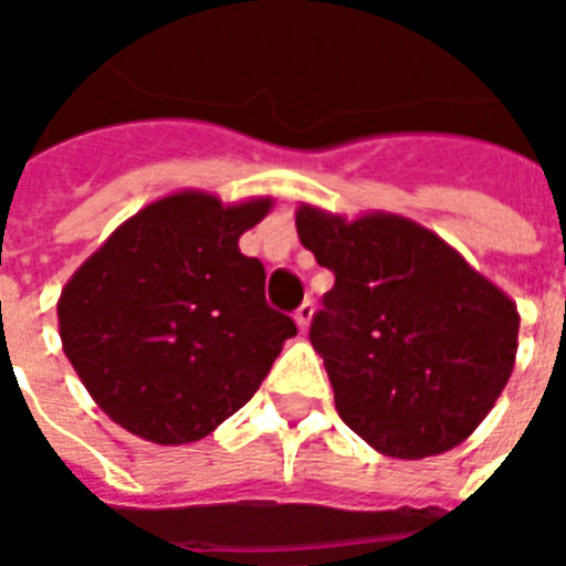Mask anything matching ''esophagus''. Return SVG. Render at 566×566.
Instances as JSON below:
<instances>
[{
    "label": "esophagus",
    "instance_id": "esophagus-1",
    "mask_svg": "<svg viewBox=\"0 0 566 566\" xmlns=\"http://www.w3.org/2000/svg\"><path fill=\"white\" fill-rule=\"evenodd\" d=\"M312 315H315V306H312V303L306 300V303H303V306L294 312L296 327H300V331H308V324H312Z\"/></svg>",
    "mask_w": 566,
    "mask_h": 566
}]
</instances>
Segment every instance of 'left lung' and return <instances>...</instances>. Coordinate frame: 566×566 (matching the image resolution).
<instances>
[{
    "instance_id": "obj_1",
    "label": "left lung",
    "mask_w": 566,
    "mask_h": 566,
    "mask_svg": "<svg viewBox=\"0 0 566 566\" xmlns=\"http://www.w3.org/2000/svg\"><path fill=\"white\" fill-rule=\"evenodd\" d=\"M296 233L336 275L308 339L339 418L388 458L418 461L461 446L512 376L515 303L400 214L345 221L303 202Z\"/></svg>"
}]
</instances>
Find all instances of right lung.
<instances>
[{
  "label": "right lung",
  "instance_id": "1",
  "mask_svg": "<svg viewBox=\"0 0 566 566\" xmlns=\"http://www.w3.org/2000/svg\"><path fill=\"white\" fill-rule=\"evenodd\" d=\"M270 197L223 206L206 190L154 199L69 279L60 339L96 406L157 446L209 437L266 379L296 324L266 306V272L239 235Z\"/></svg>",
  "mask_w": 566,
  "mask_h": 566
}]
</instances>
